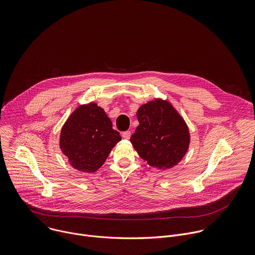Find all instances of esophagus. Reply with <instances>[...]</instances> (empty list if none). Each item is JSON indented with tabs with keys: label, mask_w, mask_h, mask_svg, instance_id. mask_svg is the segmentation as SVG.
Here are the masks:
<instances>
[{
	"label": "esophagus",
	"mask_w": 255,
	"mask_h": 255,
	"mask_svg": "<svg viewBox=\"0 0 255 255\" xmlns=\"http://www.w3.org/2000/svg\"><path fill=\"white\" fill-rule=\"evenodd\" d=\"M130 136H131V132H130V131H125V132L122 133V137H123L124 139H129Z\"/></svg>",
	"instance_id": "34e87169"
}]
</instances>
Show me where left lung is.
<instances>
[{
	"label": "left lung",
	"mask_w": 255,
	"mask_h": 255,
	"mask_svg": "<svg viewBox=\"0 0 255 255\" xmlns=\"http://www.w3.org/2000/svg\"><path fill=\"white\" fill-rule=\"evenodd\" d=\"M139 125L130 142L150 166L167 169L184 158L190 147L189 127L167 100L155 98L137 110Z\"/></svg>",
	"instance_id": "left-lung-1"
}]
</instances>
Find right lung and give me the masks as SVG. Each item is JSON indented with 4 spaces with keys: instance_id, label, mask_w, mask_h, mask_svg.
<instances>
[{
    "instance_id": "1",
    "label": "right lung",
    "mask_w": 255,
    "mask_h": 255,
    "mask_svg": "<svg viewBox=\"0 0 255 255\" xmlns=\"http://www.w3.org/2000/svg\"><path fill=\"white\" fill-rule=\"evenodd\" d=\"M121 140L104 109L96 103L80 105L64 122L59 148L69 164L83 172H95Z\"/></svg>"
}]
</instances>
